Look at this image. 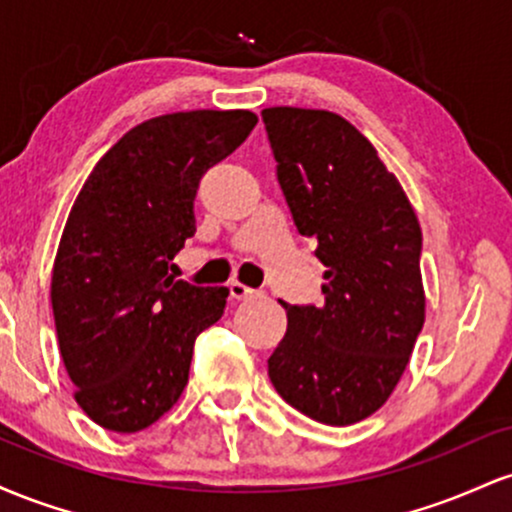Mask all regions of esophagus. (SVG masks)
Returning a JSON list of instances; mask_svg holds the SVG:
<instances>
[{
    "mask_svg": "<svg viewBox=\"0 0 512 512\" xmlns=\"http://www.w3.org/2000/svg\"><path fill=\"white\" fill-rule=\"evenodd\" d=\"M228 289H231V296L238 298V301H248V298H260L262 296V291L250 289V286L240 284V281H231V284H228Z\"/></svg>",
    "mask_w": 512,
    "mask_h": 512,
    "instance_id": "34e87169",
    "label": "esophagus"
}]
</instances>
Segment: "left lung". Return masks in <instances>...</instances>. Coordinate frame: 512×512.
Instances as JSON below:
<instances>
[{
  "label": "left lung",
  "mask_w": 512,
  "mask_h": 512,
  "mask_svg": "<svg viewBox=\"0 0 512 512\" xmlns=\"http://www.w3.org/2000/svg\"><path fill=\"white\" fill-rule=\"evenodd\" d=\"M276 178L327 267L322 305H291L269 380L310 419L349 426L378 411L424 327L421 228L402 185L344 117L262 110Z\"/></svg>",
  "instance_id": "left-lung-1"
}]
</instances>
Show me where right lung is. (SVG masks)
Listing matches in <instances>:
<instances>
[{
    "label": "right lung",
    "instance_id": "obj_1",
    "mask_svg": "<svg viewBox=\"0 0 512 512\" xmlns=\"http://www.w3.org/2000/svg\"><path fill=\"white\" fill-rule=\"evenodd\" d=\"M248 110H192L129 129L81 187L52 269L64 368L88 419L137 433L178 402L195 339L226 308V286L170 276L195 236L211 166L248 139Z\"/></svg>",
    "mask_w": 512,
    "mask_h": 512
}]
</instances>
